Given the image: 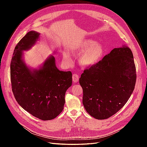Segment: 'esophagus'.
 <instances>
[{"mask_svg":"<svg viewBox=\"0 0 147 147\" xmlns=\"http://www.w3.org/2000/svg\"><path fill=\"white\" fill-rule=\"evenodd\" d=\"M79 80V75L77 74H74L72 75V81L73 82L75 83L77 82Z\"/></svg>","mask_w":147,"mask_h":147,"instance_id":"esophagus-1","label":"esophagus"}]
</instances>
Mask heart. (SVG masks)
Here are the masks:
<instances>
[{"instance_id":"b5f03b06","label":"heart","mask_w":147,"mask_h":147,"mask_svg":"<svg viewBox=\"0 0 147 147\" xmlns=\"http://www.w3.org/2000/svg\"><path fill=\"white\" fill-rule=\"evenodd\" d=\"M72 51L77 55H82L80 63L83 67H90L96 64L104 54V47L102 44L96 43L91 39H86L75 45ZM63 58L65 61L70 59L67 53H64Z\"/></svg>"}]
</instances>
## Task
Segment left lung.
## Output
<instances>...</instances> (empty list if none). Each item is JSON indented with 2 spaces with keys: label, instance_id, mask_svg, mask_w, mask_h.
I'll list each match as a JSON object with an SVG mask.
<instances>
[{
  "label": "left lung",
  "instance_id": "8db88e82",
  "mask_svg": "<svg viewBox=\"0 0 147 147\" xmlns=\"http://www.w3.org/2000/svg\"><path fill=\"white\" fill-rule=\"evenodd\" d=\"M136 69L128 47L114 48L84 69L79 79L86 112L97 119L112 117L126 104L134 90Z\"/></svg>",
  "mask_w": 147,
  "mask_h": 147
}]
</instances>
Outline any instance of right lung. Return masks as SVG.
<instances>
[{
    "label": "right lung",
    "instance_id": "1",
    "mask_svg": "<svg viewBox=\"0 0 147 147\" xmlns=\"http://www.w3.org/2000/svg\"><path fill=\"white\" fill-rule=\"evenodd\" d=\"M39 34L30 31L15 48L10 63L13 95L18 103L30 114L43 121L55 118L62 112L65 94L72 83V72L57 69L53 56L38 70L32 71L22 61V51L29 49Z\"/></svg>",
    "mask_w": 147,
    "mask_h": 147
}]
</instances>
